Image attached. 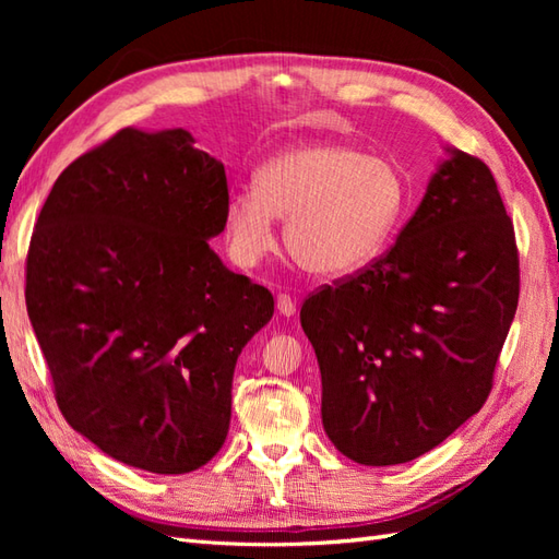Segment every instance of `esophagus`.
Here are the masks:
<instances>
[{
    "label": "esophagus",
    "instance_id": "obj_1",
    "mask_svg": "<svg viewBox=\"0 0 559 559\" xmlns=\"http://www.w3.org/2000/svg\"><path fill=\"white\" fill-rule=\"evenodd\" d=\"M276 310L283 314V317H293L295 314V302L288 293H281L278 300H276Z\"/></svg>",
    "mask_w": 559,
    "mask_h": 559
}]
</instances>
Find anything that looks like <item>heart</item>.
Wrapping results in <instances>:
<instances>
[{
  "label": "heart",
  "mask_w": 559,
  "mask_h": 559,
  "mask_svg": "<svg viewBox=\"0 0 559 559\" xmlns=\"http://www.w3.org/2000/svg\"><path fill=\"white\" fill-rule=\"evenodd\" d=\"M408 209V180L386 156L346 144H307L261 165L257 185L237 189L225 209V240L240 266L276 249V216L286 247L314 276L338 278L384 254Z\"/></svg>",
  "instance_id": "1"
}]
</instances>
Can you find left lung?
Returning <instances> with one entry per match:
<instances>
[{
  "instance_id": "left-lung-1",
  "label": "left lung",
  "mask_w": 559,
  "mask_h": 559,
  "mask_svg": "<svg viewBox=\"0 0 559 559\" xmlns=\"http://www.w3.org/2000/svg\"><path fill=\"white\" fill-rule=\"evenodd\" d=\"M516 305L514 223L488 165L451 151L399 240L302 302L334 447L394 466L442 444L488 401Z\"/></svg>"
}]
</instances>
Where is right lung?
<instances>
[{
  "label": "right lung",
  "instance_id": "1",
  "mask_svg": "<svg viewBox=\"0 0 559 559\" xmlns=\"http://www.w3.org/2000/svg\"><path fill=\"white\" fill-rule=\"evenodd\" d=\"M223 163L185 129H120L67 165L26 257V307L64 420L148 473L197 471L230 427L237 355L273 295L209 247Z\"/></svg>",
  "mask_w": 559,
  "mask_h": 559
}]
</instances>
